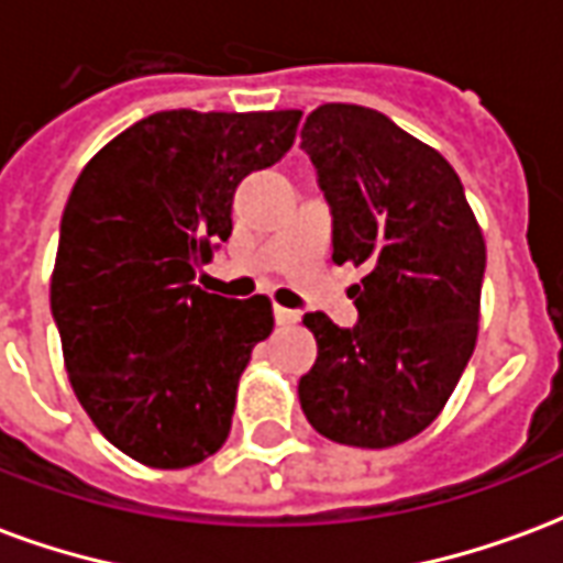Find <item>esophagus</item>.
I'll return each mask as SVG.
<instances>
[{"instance_id":"obj_1","label":"esophagus","mask_w":563,"mask_h":563,"mask_svg":"<svg viewBox=\"0 0 563 563\" xmlns=\"http://www.w3.org/2000/svg\"><path fill=\"white\" fill-rule=\"evenodd\" d=\"M274 319H277V325H295V322H298V313H295V310H286V307H274Z\"/></svg>"}]
</instances>
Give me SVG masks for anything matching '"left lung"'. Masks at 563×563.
Segmentation results:
<instances>
[{
    "mask_svg": "<svg viewBox=\"0 0 563 563\" xmlns=\"http://www.w3.org/2000/svg\"><path fill=\"white\" fill-rule=\"evenodd\" d=\"M301 150L331 208V258L367 271L350 289L353 329L305 317L319 353L301 410L334 443L395 446L434 422L471 362L483 232L455 168L379 111L319 104Z\"/></svg>",
    "mask_w": 563,
    "mask_h": 563,
    "instance_id": "8db88e82",
    "label": "left lung"
}]
</instances>
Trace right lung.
Returning <instances> with one entry per match:
<instances>
[{"label": "right lung", "instance_id": "1", "mask_svg": "<svg viewBox=\"0 0 563 563\" xmlns=\"http://www.w3.org/2000/svg\"><path fill=\"white\" fill-rule=\"evenodd\" d=\"M298 120L159 111L104 144L68 196L51 280L68 379L96 428L147 467L198 464L229 437L271 301L192 280L232 234L238 184L289 153Z\"/></svg>", "mask_w": 563, "mask_h": 563}]
</instances>
